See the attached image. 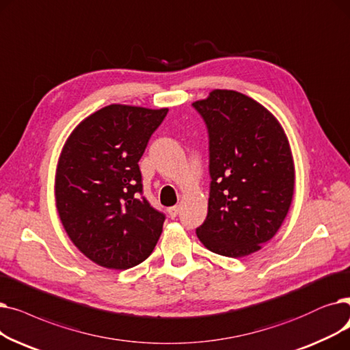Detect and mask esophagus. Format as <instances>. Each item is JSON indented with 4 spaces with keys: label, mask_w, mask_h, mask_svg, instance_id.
I'll return each mask as SVG.
<instances>
[{
    "label": "esophagus",
    "mask_w": 350,
    "mask_h": 350,
    "mask_svg": "<svg viewBox=\"0 0 350 350\" xmlns=\"http://www.w3.org/2000/svg\"><path fill=\"white\" fill-rule=\"evenodd\" d=\"M168 213H170L171 218H175V216L179 213V208L178 206H171V208H168Z\"/></svg>",
    "instance_id": "1"
}]
</instances>
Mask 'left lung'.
<instances>
[{
	"label": "left lung",
	"instance_id": "8db88e82",
	"mask_svg": "<svg viewBox=\"0 0 350 350\" xmlns=\"http://www.w3.org/2000/svg\"><path fill=\"white\" fill-rule=\"evenodd\" d=\"M193 108L209 135L211 189L196 235L209 251L251 255L284 224L295 189V165L284 128L241 92L213 90Z\"/></svg>",
	"mask_w": 350,
	"mask_h": 350
}]
</instances>
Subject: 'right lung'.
Returning a JSON list of instances; mask_svg holds the SVG:
<instances>
[{
	"label": "right lung",
	"instance_id": "obj_1",
	"mask_svg": "<svg viewBox=\"0 0 350 350\" xmlns=\"http://www.w3.org/2000/svg\"><path fill=\"white\" fill-rule=\"evenodd\" d=\"M168 108L112 104L66 139L55 175L59 219L88 259L124 271L152 254L165 215L142 193L139 159Z\"/></svg>",
	"mask_w": 350,
	"mask_h": 350
}]
</instances>
